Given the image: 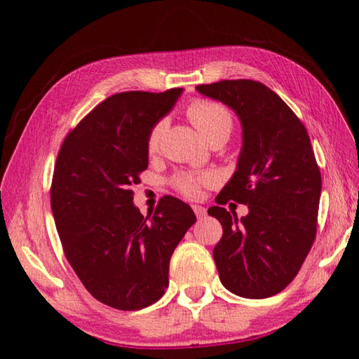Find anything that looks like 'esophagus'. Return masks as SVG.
I'll return each instance as SVG.
<instances>
[{"mask_svg":"<svg viewBox=\"0 0 359 359\" xmlns=\"http://www.w3.org/2000/svg\"><path fill=\"white\" fill-rule=\"evenodd\" d=\"M193 212H194V215L199 218V220H201V218H204L205 214H208L203 205H193Z\"/></svg>","mask_w":359,"mask_h":359,"instance_id":"34e87169","label":"esophagus"}]
</instances>
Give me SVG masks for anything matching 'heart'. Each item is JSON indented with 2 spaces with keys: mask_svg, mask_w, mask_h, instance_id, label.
Listing matches in <instances>:
<instances>
[{
  "mask_svg": "<svg viewBox=\"0 0 359 359\" xmlns=\"http://www.w3.org/2000/svg\"><path fill=\"white\" fill-rule=\"evenodd\" d=\"M187 117L196 126V130L208 139L215 137L218 135H229L233 128V117L226 107L220 102L209 100H194L187 107ZM166 130V118H160L151 126L147 141V151L154 154L158 150L161 137ZM217 184V175L214 172H182L172 179V187L185 198L198 199L203 194L204 188L214 187Z\"/></svg>",
  "mask_w": 359,
  "mask_h": 359,
  "instance_id": "1",
  "label": "heart"
}]
</instances>
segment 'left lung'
Segmentation results:
<instances>
[{
    "label": "left lung",
    "mask_w": 359,
    "mask_h": 359,
    "mask_svg": "<svg viewBox=\"0 0 359 359\" xmlns=\"http://www.w3.org/2000/svg\"><path fill=\"white\" fill-rule=\"evenodd\" d=\"M239 115L244 145L238 169L209 209L223 226L214 259L224 288L264 299L297 276L317 236L321 174L306 126L264 83L238 79L198 85ZM249 205L237 220L221 208Z\"/></svg>",
    "instance_id": "8db88e82"
}]
</instances>
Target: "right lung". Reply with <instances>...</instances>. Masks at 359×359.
<instances>
[{"mask_svg": "<svg viewBox=\"0 0 359 359\" xmlns=\"http://www.w3.org/2000/svg\"><path fill=\"white\" fill-rule=\"evenodd\" d=\"M180 93L109 96L68 133L57 156L50 204L65 257L88 293L118 311L165 294L174 248L196 222L169 194L147 217L133 204L131 188L149 166V131Z\"/></svg>", "mask_w": 359, "mask_h": 359, "instance_id": "obj_1", "label": "right lung"}]
</instances>
